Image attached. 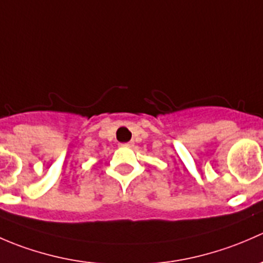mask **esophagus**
<instances>
[{
  "label": "esophagus",
  "mask_w": 263,
  "mask_h": 263,
  "mask_svg": "<svg viewBox=\"0 0 263 263\" xmlns=\"http://www.w3.org/2000/svg\"><path fill=\"white\" fill-rule=\"evenodd\" d=\"M121 145L122 147H129V146H132V145H134V142L132 141H129V142H123V144H119Z\"/></svg>",
  "instance_id": "34e87169"
}]
</instances>
